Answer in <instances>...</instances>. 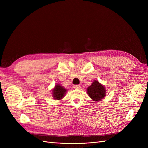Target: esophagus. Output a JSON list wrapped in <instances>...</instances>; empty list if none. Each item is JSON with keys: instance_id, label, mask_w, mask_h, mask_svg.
Returning <instances> with one entry per match:
<instances>
[{"instance_id": "obj_1", "label": "esophagus", "mask_w": 148, "mask_h": 148, "mask_svg": "<svg viewBox=\"0 0 148 148\" xmlns=\"http://www.w3.org/2000/svg\"><path fill=\"white\" fill-rule=\"evenodd\" d=\"M73 88L74 89H80L81 86L79 85V84H75V85L73 86Z\"/></svg>"}]
</instances>
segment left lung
I'll use <instances>...</instances> for the list:
<instances>
[{
    "mask_svg": "<svg viewBox=\"0 0 148 148\" xmlns=\"http://www.w3.org/2000/svg\"><path fill=\"white\" fill-rule=\"evenodd\" d=\"M87 93L94 101L102 100L106 95L104 86L97 81H94L92 85L88 88Z\"/></svg>",
    "mask_w": 148,
    "mask_h": 148,
    "instance_id": "1",
    "label": "left lung"
}]
</instances>
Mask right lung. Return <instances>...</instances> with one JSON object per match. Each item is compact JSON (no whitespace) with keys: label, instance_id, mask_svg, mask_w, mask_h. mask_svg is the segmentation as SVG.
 Instances as JSON below:
<instances>
[{"label":"right lung","instance_id":"obj_1","mask_svg":"<svg viewBox=\"0 0 148 148\" xmlns=\"http://www.w3.org/2000/svg\"><path fill=\"white\" fill-rule=\"evenodd\" d=\"M65 92L66 90L64 87L60 86V84H57V85L55 86V88L53 90V96L54 97V99L56 100H60L64 97Z\"/></svg>","mask_w":148,"mask_h":148}]
</instances>
